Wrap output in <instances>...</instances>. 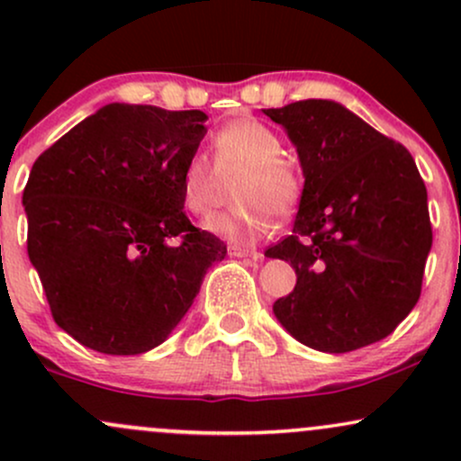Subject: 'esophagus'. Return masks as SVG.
Segmentation results:
<instances>
[{
    "instance_id": "1",
    "label": "esophagus",
    "mask_w": 461,
    "mask_h": 461,
    "mask_svg": "<svg viewBox=\"0 0 461 461\" xmlns=\"http://www.w3.org/2000/svg\"><path fill=\"white\" fill-rule=\"evenodd\" d=\"M230 256L234 258H251V260H258L260 258V251L253 247H242V245H234L230 247Z\"/></svg>"
}]
</instances>
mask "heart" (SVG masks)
<instances>
[{
  "label": "heart",
  "instance_id": "1",
  "mask_svg": "<svg viewBox=\"0 0 461 461\" xmlns=\"http://www.w3.org/2000/svg\"><path fill=\"white\" fill-rule=\"evenodd\" d=\"M282 139L258 119L225 123L210 140L214 167L203 156H193L179 179L184 205L197 216H208L223 197L225 182L234 179L240 208L216 214L205 223L210 234L230 242H249L267 234L273 216L293 212L303 197V173L282 156Z\"/></svg>",
  "mask_w": 461,
  "mask_h": 461
}]
</instances>
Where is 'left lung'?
<instances>
[{
	"mask_svg": "<svg viewBox=\"0 0 461 461\" xmlns=\"http://www.w3.org/2000/svg\"><path fill=\"white\" fill-rule=\"evenodd\" d=\"M297 147L293 234L267 249L297 285L273 312L301 345L348 353L390 336L420 297L431 249L427 188L401 142L330 99L268 108Z\"/></svg>",
	"mask_w": 461,
	"mask_h": 461,
	"instance_id": "obj_1",
	"label": "left lung"
}]
</instances>
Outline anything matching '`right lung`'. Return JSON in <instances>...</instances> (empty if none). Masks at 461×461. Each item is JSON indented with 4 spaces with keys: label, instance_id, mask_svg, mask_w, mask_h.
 Masks as SVG:
<instances>
[{
    "label": "right lung",
    "instance_id": "obj_1",
    "mask_svg": "<svg viewBox=\"0 0 461 461\" xmlns=\"http://www.w3.org/2000/svg\"><path fill=\"white\" fill-rule=\"evenodd\" d=\"M201 110L108 104L39 156L23 190L28 256L51 316L79 345L139 356L162 345L223 260L184 212L179 179Z\"/></svg>",
    "mask_w": 461,
    "mask_h": 461
}]
</instances>
